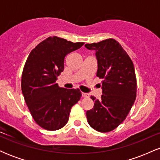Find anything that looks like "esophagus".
Segmentation results:
<instances>
[{"label": "esophagus", "instance_id": "esophagus-1", "mask_svg": "<svg viewBox=\"0 0 160 160\" xmlns=\"http://www.w3.org/2000/svg\"><path fill=\"white\" fill-rule=\"evenodd\" d=\"M82 96L84 97V98H87V97H89V94H87V93L82 92Z\"/></svg>", "mask_w": 160, "mask_h": 160}]
</instances>
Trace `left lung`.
Returning a JSON list of instances; mask_svg holds the SVG:
<instances>
[{
    "instance_id": "8db88e82",
    "label": "left lung",
    "mask_w": 160,
    "mask_h": 160,
    "mask_svg": "<svg viewBox=\"0 0 160 160\" xmlns=\"http://www.w3.org/2000/svg\"><path fill=\"white\" fill-rule=\"evenodd\" d=\"M85 47L96 52V76L102 80L103 92L100 100L91 96L95 103L94 107L86 111L87 121L96 131L108 132L123 122L136 98L137 80L133 62L113 38L86 43Z\"/></svg>"
}]
</instances>
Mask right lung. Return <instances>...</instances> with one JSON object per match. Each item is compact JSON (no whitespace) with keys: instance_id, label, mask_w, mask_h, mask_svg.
<instances>
[{"instance_id":"right-lung-1","label":"right lung","mask_w":160,"mask_h":160,"mask_svg":"<svg viewBox=\"0 0 160 160\" xmlns=\"http://www.w3.org/2000/svg\"><path fill=\"white\" fill-rule=\"evenodd\" d=\"M83 44L49 37L28 57L22 74V91L33 119L44 129L55 131L64 127L71 108L82 96L79 89L59 87L56 80L64 71L65 56Z\"/></svg>"}]
</instances>
